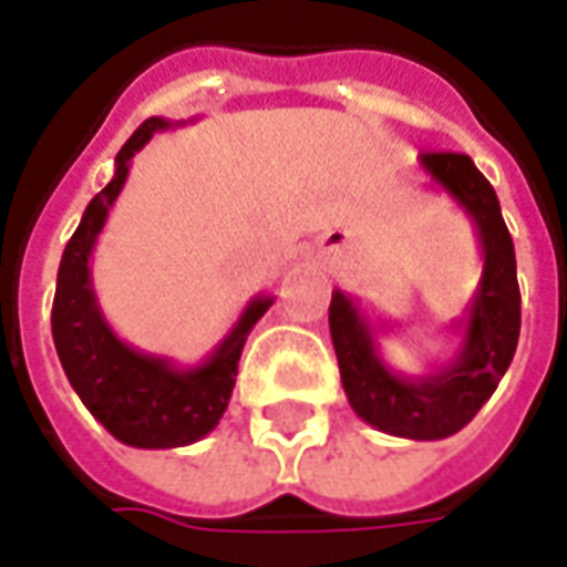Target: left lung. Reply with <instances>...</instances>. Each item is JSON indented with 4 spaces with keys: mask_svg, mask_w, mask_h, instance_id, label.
<instances>
[{
    "mask_svg": "<svg viewBox=\"0 0 567 567\" xmlns=\"http://www.w3.org/2000/svg\"><path fill=\"white\" fill-rule=\"evenodd\" d=\"M420 169L470 216L482 246V280L466 315L454 323L460 349L429 373H398L382 361L385 323L370 321L361 302L342 290H333L330 302V336L346 398L364 423L398 439L439 441L472 423L513 364L522 296L513 237L491 182L466 154H423Z\"/></svg>",
    "mask_w": 567,
    "mask_h": 567,
    "instance_id": "1",
    "label": "left lung"
}]
</instances>
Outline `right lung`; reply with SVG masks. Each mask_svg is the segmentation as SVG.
I'll use <instances>...</instances> for the list:
<instances>
[{
  "label": "right lung",
  "instance_id": "1",
  "mask_svg": "<svg viewBox=\"0 0 567 567\" xmlns=\"http://www.w3.org/2000/svg\"><path fill=\"white\" fill-rule=\"evenodd\" d=\"M182 123L185 120L175 123L151 116L123 144L113 178L85 206L80 228L64 246L52 306L54 349L73 392L113 439L144 451L185 447L216 429L231 401L246 336L275 302V296L249 299L228 336L197 367H178L166 354L132 349L113 333L97 306L89 259L111 206L126 185L128 163L154 138V132Z\"/></svg>",
  "mask_w": 567,
  "mask_h": 567
}]
</instances>
